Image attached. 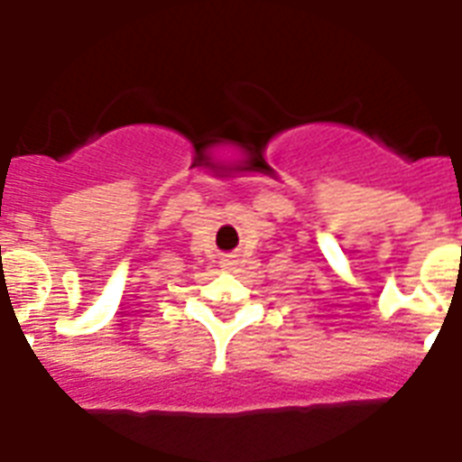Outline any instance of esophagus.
Masks as SVG:
<instances>
[{
    "label": "esophagus",
    "mask_w": 462,
    "mask_h": 462,
    "mask_svg": "<svg viewBox=\"0 0 462 462\" xmlns=\"http://www.w3.org/2000/svg\"><path fill=\"white\" fill-rule=\"evenodd\" d=\"M220 263H223V268H227V271H232V268L237 266L239 261H237V256H235V254H230V256H225V259L220 261Z\"/></svg>",
    "instance_id": "obj_1"
}]
</instances>
